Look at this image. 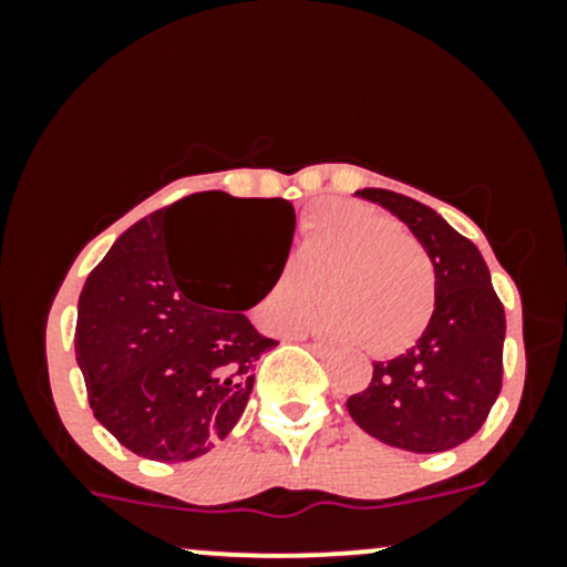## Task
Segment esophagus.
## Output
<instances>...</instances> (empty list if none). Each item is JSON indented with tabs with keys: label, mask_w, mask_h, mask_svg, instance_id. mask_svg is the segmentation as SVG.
<instances>
[{
	"label": "esophagus",
	"mask_w": 567,
	"mask_h": 567,
	"mask_svg": "<svg viewBox=\"0 0 567 567\" xmlns=\"http://www.w3.org/2000/svg\"><path fill=\"white\" fill-rule=\"evenodd\" d=\"M306 347L315 351L317 357H322V360H324V357H333V349L324 347V343H317V341H315V343H306Z\"/></svg>",
	"instance_id": "34e87169"
}]
</instances>
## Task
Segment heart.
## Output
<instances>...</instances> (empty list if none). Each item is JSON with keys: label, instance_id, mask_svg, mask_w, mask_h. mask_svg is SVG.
Wrapping results in <instances>:
<instances>
[{"label": "heart", "instance_id": "obj_1", "mask_svg": "<svg viewBox=\"0 0 567 567\" xmlns=\"http://www.w3.org/2000/svg\"><path fill=\"white\" fill-rule=\"evenodd\" d=\"M322 303L330 333L357 349L392 357L426 333L437 306L432 256L394 218L360 202H322L306 213L292 264L266 285L258 317L292 333Z\"/></svg>", "mask_w": 567, "mask_h": 567}]
</instances>
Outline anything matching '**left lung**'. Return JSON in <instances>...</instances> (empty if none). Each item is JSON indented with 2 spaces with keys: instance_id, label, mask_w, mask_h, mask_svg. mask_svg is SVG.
I'll list each match as a JSON object with an SVG mask.
<instances>
[{
  "instance_id": "1",
  "label": "left lung",
  "mask_w": 567,
  "mask_h": 567,
  "mask_svg": "<svg viewBox=\"0 0 567 567\" xmlns=\"http://www.w3.org/2000/svg\"><path fill=\"white\" fill-rule=\"evenodd\" d=\"M386 207L432 256L437 306L426 333L405 354L373 362V379L347 400L354 424L383 445L442 453L485 424L504 375L506 317L477 245L440 213L405 194L362 188Z\"/></svg>"
}]
</instances>
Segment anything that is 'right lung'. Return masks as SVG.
Wrapping results in <instances>:
<instances>
[{"instance_id":"right-lung-1","label":"right lung","mask_w":567,"mask_h":567,"mask_svg":"<svg viewBox=\"0 0 567 567\" xmlns=\"http://www.w3.org/2000/svg\"><path fill=\"white\" fill-rule=\"evenodd\" d=\"M224 210L250 218L282 258L296 231L288 199L192 194L130 226L90 271L76 306L74 347L90 408L148 461H192L224 440L252 392L256 362L277 347L243 315L264 292L231 309L224 303L231 279L205 282L181 256L188 220Z\"/></svg>"}]
</instances>
